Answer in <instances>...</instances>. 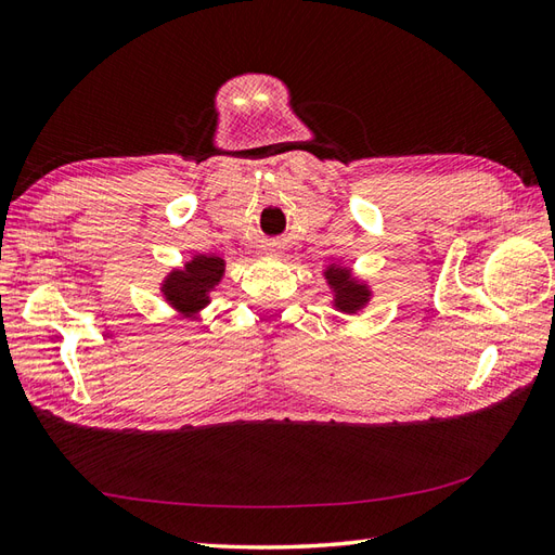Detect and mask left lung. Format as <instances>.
Returning a JSON list of instances; mask_svg holds the SVG:
<instances>
[{
  "label": "left lung",
  "mask_w": 555,
  "mask_h": 555,
  "mask_svg": "<svg viewBox=\"0 0 555 555\" xmlns=\"http://www.w3.org/2000/svg\"><path fill=\"white\" fill-rule=\"evenodd\" d=\"M332 289L336 292L334 304L336 308H340L343 312H357L359 308H364V304L369 301V289L364 284H357L350 280V273L343 271V268H328L324 273Z\"/></svg>",
  "instance_id": "8db88e82"
}]
</instances>
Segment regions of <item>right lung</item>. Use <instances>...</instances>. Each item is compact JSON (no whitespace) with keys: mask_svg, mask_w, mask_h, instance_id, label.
Returning a JSON list of instances; mask_svg holds the SVG:
<instances>
[{"mask_svg":"<svg viewBox=\"0 0 555 555\" xmlns=\"http://www.w3.org/2000/svg\"><path fill=\"white\" fill-rule=\"evenodd\" d=\"M223 275V261L219 257L198 254L184 266V271H172L163 284L168 301L184 314L201 310L207 304V294Z\"/></svg>","mask_w":555,"mask_h":555,"instance_id":"add662e5","label":"right lung"}]
</instances>
